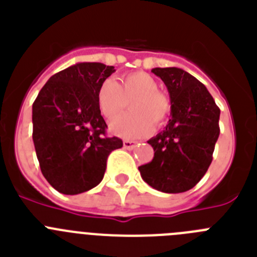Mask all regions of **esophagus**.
Instances as JSON below:
<instances>
[{"label":"esophagus","instance_id":"esophagus-1","mask_svg":"<svg viewBox=\"0 0 257 257\" xmlns=\"http://www.w3.org/2000/svg\"><path fill=\"white\" fill-rule=\"evenodd\" d=\"M123 147L126 149H134L136 147V143L133 142V140H124Z\"/></svg>","mask_w":257,"mask_h":257}]
</instances>
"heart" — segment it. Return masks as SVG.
Wrapping results in <instances>:
<instances>
[{
	"label": "heart",
	"mask_w": 257,
	"mask_h": 257,
	"mask_svg": "<svg viewBox=\"0 0 257 257\" xmlns=\"http://www.w3.org/2000/svg\"><path fill=\"white\" fill-rule=\"evenodd\" d=\"M130 101L133 113L114 118L109 124L110 131L123 139H139L151 133L153 124L161 126L171 108L169 97L158 90L156 78L145 72L124 74L118 83L106 79L97 90V106L108 119L123 111Z\"/></svg>",
	"instance_id": "1"
}]
</instances>
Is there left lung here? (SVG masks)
I'll return each mask as SVG.
<instances>
[{"instance_id": "left-lung-1", "label": "left lung", "mask_w": 257, "mask_h": 257, "mask_svg": "<svg viewBox=\"0 0 257 257\" xmlns=\"http://www.w3.org/2000/svg\"><path fill=\"white\" fill-rule=\"evenodd\" d=\"M167 87L171 118L148 140L153 160L139 167L143 180L163 193L196 187L212 162L219 138L220 109L206 86L180 68H153Z\"/></svg>"}]
</instances>
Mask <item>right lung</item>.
I'll return each instance as SVG.
<instances>
[{"label":"right lung","instance_id":"add662e5","mask_svg":"<svg viewBox=\"0 0 257 257\" xmlns=\"http://www.w3.org/2000/svg\"><path fill=\"white\" fill-rule=\"evenodd\" d=\"M115 69L103 63H77L50 77L32 106L33 143L41 171L54 189L79 194L104 178L109 153L121 139L106 138L97 106L101 83Z\"/></svg>","mask_w":257,"mask_h":257}]
</instances>
